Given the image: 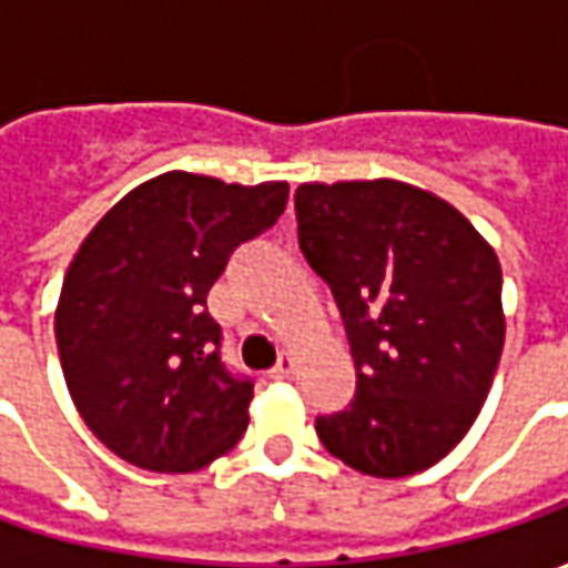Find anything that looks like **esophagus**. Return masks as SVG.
<instances>
[{"label":"esophagus","mask_w":568,"mask_h":568,"mask_svg":"<svg viewBox=\"0 0 568 568\" xmlns=\"http://www.w3.org/2000/svg\"><path fill=\"white\" fill-rule=\"evenodd\" d=\"M294 373H296V357L291 354V351H284V354L277 357V363H274L272 376L274 379H291Z\"/></svg>","instance_id":"esophagus-1"}]
</instances>
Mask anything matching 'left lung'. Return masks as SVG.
Returning <instances> with one entry per match:
<instances>
[{"mask_svg":"<svg viewBox=\"0 0 568 568\" xmlns=\"http://www.w3.org/2000/svg\"><path fill=\"white\" fill-rule=\"evenodd\" d=\"M300 250L332 287L357 395L322 446L369 477H410L465 439L503 341V268L446 199L402 180L296 186Z\"/></svg>","mask_w":568,"mask_h":568,"instance_id":"1","label":"left lung"}]
</instances>
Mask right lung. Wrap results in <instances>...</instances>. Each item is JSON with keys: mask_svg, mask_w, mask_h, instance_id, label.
<instances>
[{"mask_svg": "<svg viewBox=\"0 0 568 568\" xmlns=\"http://www.w3.org/2000/svg\"><path fill=\"white\" fill-rule=\"evenodd\" d=\"M287 183L166 170L110 207L62 281L55 347L81 420L122 462L192 474L250 426L252 382L217 357L207 291L230 252L268 230Z\"/></svg>", "mask_w": 568, "mask_h": 568, "instance_id": "1", "label": "right lung"}]
</instances>
